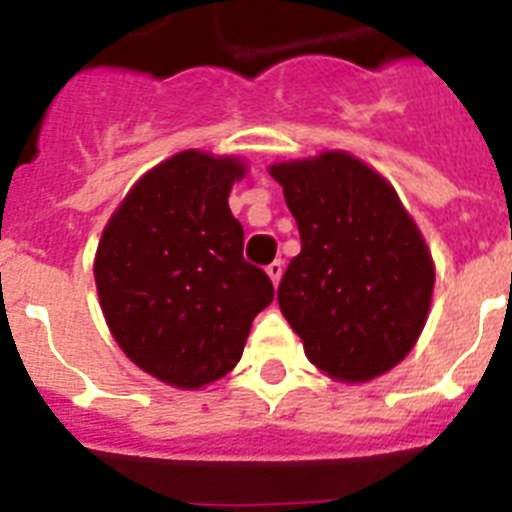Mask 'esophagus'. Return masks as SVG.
I'll return each instance as SVG.
<instances>
[{
  "label": "esophagus",
  "mask_w": 512,
  "mask_h": 512,
  "mask_svg": "<svg viewBox=\"0 0 512 512\" xmlns=\"http://www.w3.org/2000/svg\"><path fill=\"white\" fill-rule=\"evenodd\" d=\"M265 273H268V276H270L273 286H278V283H281V276H283V263H281V260H273V263H270L268 268H265Z\"/></svg>",
  "instance_id": "34e87169"
}]
</instances>
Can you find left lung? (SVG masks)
I'll list each match as a JSON object with an SVG mask.
<instances>
[{
	"instance_id": "8db88e82",
	"label": "left lung",
	"mask_w": 512,
	"mask_h": 512,
	"mask_svg": "<svg viewBox=\"0 0 512 512\" xmlns=\"http://www.w3.org/2000/svg\"><path fill=\"white\" fill-rule=\"evenodd\" d=\"M268 171L302 236L278 304L304 354L338 382L385 375L414 349L432 304L435 263L422 231L393 184L346 150Z\"/></svg>"
}]
</instances>
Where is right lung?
Here are the masks:
<instances>
[{"label": "right lung", "mask_w": 512, "mask_h": 512, "mask_svg": "<svg viewBox=\"0 0 512 512\" xmlns=\"http://www.w3.org/2000/svg\"><path fill=\"white\" fill-rule=\"evenodd\" d=\"M244 174L242 158L182 150L145 171L103 226L93 276L106 325L171 388L229 375L273 302L265 270L242 257L244 229L229 208Z\"/></svg>", "instance_id": "obj_1"}]
</instances>
